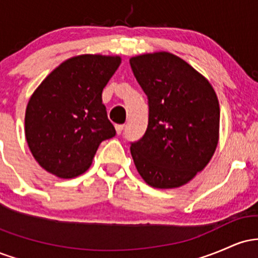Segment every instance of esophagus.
Returning a JSON list of instances; mask_svg holds the SVG:
<instances>
[{"mask_svg": "<svg viewBox=\"0 0 258 258\" xmlns=\"http://www.w3.org/2000/svg\"><path fill=\"white\" fill-rule=\"evenodd\" d=\"M123 125H115V130H116V133L117 135H120L121 132H122V130H123Z\"/></svg>", "mask_w": 258, "mask_h": 258, "instance_id": "esophagus-1", "label": "esophagus"}]
</instances>
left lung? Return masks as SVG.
Masks as SVG:
<instances>
[{
    "label": "left lung",
    "instance_id": "8db88e82",
    "mask_svg": "<svg viewBox=\"0 0 258 258\" xmlns=\"http://www.w3.org/2000/svg\"><path fill=\"white\" fill-rule=\"evenodd\" d=\"M149 104L144 136L131 143L136 168L147 184L178 188L203 171L220 138V104L211 84L168 52L130 59Z\"/></svg>",
    "mask_w": 258,
    "mask_h": 258
}]
</instances>
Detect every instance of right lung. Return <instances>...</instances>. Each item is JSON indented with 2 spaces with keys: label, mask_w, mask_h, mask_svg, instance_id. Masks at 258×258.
<instances>
[{
  "label": "right lung",
  "mask_w": 258,
  "mask_h": 258,
  "mask_svg": "<svg viewBox=\"0 0 258 258\" xmlns=\"http://www.w3.org/2000/svg\"><path fill=\"white\" fill-rule=\"evenodd\" d=\"M121 64L119 55L81 54L41 82L25 111L29 149L47 172L74 178L88 170L99 144L115 136L102 92Z\"/></svg>",
  "instance_id": "obj_1"
}]
</instances>
